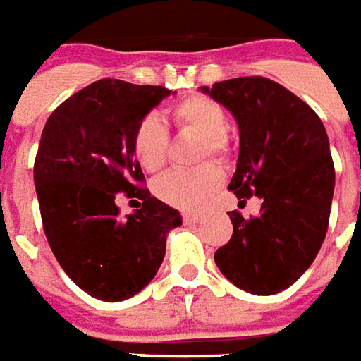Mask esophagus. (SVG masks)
<instances>
[{
	"label": "esophagus",
	"instance_id": "esophagus-1",
	"mask_svg": "<svg viewBox=\"0 0 361 361\" xmlns=\"http://www.w3.org/2000/svg\"><path fill=\"white\" fill-rule=\"evenodd\" d=\"M183 219H184V223H186V225H193V223L201 221L202 214H190V212H186V214H183Z\"/></svg>",
	"mask_w": 361,
	"mask_h": 361
}]
</instances>
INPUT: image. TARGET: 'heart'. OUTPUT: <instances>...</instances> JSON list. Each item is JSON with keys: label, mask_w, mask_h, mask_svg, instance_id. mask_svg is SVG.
Here are the masks:
<instances>
[{"label": "heart", "mask_w": 361, "mask_h": 361, "mask_svg": "<svg viewBox=\"0 0 361 361\" xmlns=\"http://www.w3.org/2000/svg\"><path fill=\"white\" fill-rule=\"evenodd\" d=\"M175 123L201 134L204 144L202 159L225 157L227 153L228 118L223 106L204 95H192L178 101L171 110ZM169 134L157 116H145L133 133V153L147 171H159L168 160ZM223 173L216 164H204L197 169H175L153 183V193L169 207L193 210L207 201L221 186Z\"/></svg>", "instance_id": "1"}]
</instances>
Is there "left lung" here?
Masks as SVG:
<instances>
[{"label":"left lung","mask_w":361,"mask_h":361,"mask_svg":"<svg viewBox=\"0 0 361 361\" xmlns=\"http://www.w3.org/2000/svg\"><path fill=\"white\" fill-rule=\"evenodd\" d=\"M202 94L234 116L240 153L228 190L260 214L228 212L232 238L214 255L232 284L252 295L290 288L315 260L329 228L334 162L323 121L305 101L266 77H236Z\"/></svg>","instance_id":"obj_1"}]
</instances>
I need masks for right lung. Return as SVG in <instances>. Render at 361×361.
<instances>
[{"mask_svg": "<svg viewBox=\"0 0 361 361\" xmlns=\"http://www.w3.org/2000/svg\"><path fill=\"white\" fill-rule=\"evenodd\" d=\"M164 86L95 80L53 110L42 130L35 186L44 232L66 275L106 302L130 299L153 281L178 210L136 186L144 180L133 133L160 101ZM142 199L125 218L115 193Z\"/></svg>", "mask_w": 361, "mask_h": 361, "instance_id": "obj_1", "label": "right lung"}]
</instances>
